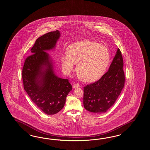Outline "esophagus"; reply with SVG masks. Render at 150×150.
Masks as SVG:
<instances>
[{
	"label": "esophagus",
	"instance_id": "obj_1",
	"mask_svg": "<svg viewBox=\"0 0 150 150\" xmlns=\"http://www.w3.org/2000/svg\"><path fill=\"white\" fill-rule=\"evenodd\" d=\"M73 86L74 88H77L81 87V85L79 84H78V83H75V84L73 85Z\"/></svg>",
	"mask_w": 150,
	"mask_h": 150
}]
</instances>
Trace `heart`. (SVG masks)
Listing matches in <instances>:
<instances>
[{"instance_id":"b5f03b06","label":"heart","mask_w":150,"mask_h":150,"mask_svg":"<svg viewBox=\"0 0 150 150\" xmlns=\"http://www.w3.org/2000/svg\"><path fill=\"white\" fill-rule=\"evenodd\" d=\"M67 55L60 58L64 72L69 74L77 64V72L85 82H93L103 76L110 61V53L103 45L84 40L71 45L66 50Z\"/></svg>"}]
</instances>
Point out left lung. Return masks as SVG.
<instances>
[{"instance_id":"obj_1","label":"left lung","mask_w":150,"mask_h":150,"mask_svg":"<svg viewBox=\"0 0 150 150\" xmlns=\"http://www.w3.org/2000/svg\"><path fill=\"white\" fill-rule=\"evenodd\" d=\"M123 67V58L118 48L107 72L98 81L84 88L85 109L95 113H103L113 105L124 87Z\"/></svg>"}]
</instances>
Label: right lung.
I'll use <instances>...</instances> for the list:
<instances>
[{"mask_svg": "<svg viewBox=\"0 0 150 150\" xmlns=\"http://www.w3.org/2000/svg\"><path fill=\"white\" fill-rule=\"evenodd\" d=\"M60 36L59 31H51L40 37L31 49V55L25 59L23 69L24 88L31 100L47 115L60 111L66 98L72 90L68 79L58 77L53 62L45 51L54 49Z\"/></svg>", "mask_w": 150, "mask_h": 150, "instance_id": "right-lung-1", "label": "right lung"}]
</instances>
